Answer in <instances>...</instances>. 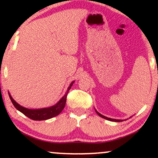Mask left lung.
<instances>
[{
	"instance_id": "obj_1",
	"label": "left lung",
	"mask_w": 158,
	"mask_h": 158,
	"mask_svg": "<svg viewBox=\"0 0 158 158\" xmlns=\"http://www.w3.org/2000/svg\"><path fill=\"white\" fill-rule=\"evenodd\" d=\"M96 112H97V114H98L99 116H100L101 117H102V118L106 119H108V120H110V121H114V122H122V121H123V119H111V118H108V117H105V116L102 115L101 114H99V112L97 111V110H96Z\"/></svg>"
}]
</instances>
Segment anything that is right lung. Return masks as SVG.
<instances>
[{"instance_id":"1","label":"right lung","mask_w":158,"mask_h":158,"mask_svg":"<svg viewBox=\"0 0 158 158\" xmlns=\"http://www.w3.org/2000/svg\"><path fill=\"white\" fill-rule=\"evenodd\" d=\"M74 81L70 83V86L68 87V90H67L65 95L61 99L59 100V102L56 104L55 106L50 107V108H41V109H28V108H23V107L21 106L19 104H18L17 102L12 99V97H11V95L9 93V96L12 101L13 106L15 107L16 109H18L19 111H21V113L24 114L25 116H27V117L30 118L33 120H45V119H48L52 117H56L57 115H59V114L62 111V110L64 109L65 104H66V100H67V95H68V91L71 88V86L73 85Z\"/></svg>"}]
</instances>
